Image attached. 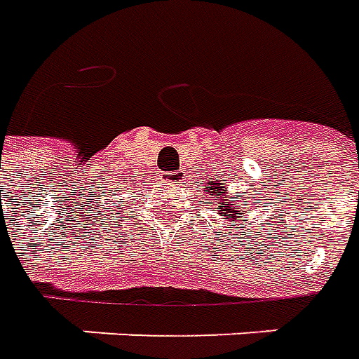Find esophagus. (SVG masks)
<instances>
[{
  "mask_svg": "<svg viewBox=\"0 0 359 359\" xmlns=\"http://www.w3.org/2000/svg\"><path fill=\"white\" fill-rule=\"evenodd\" d=\"M163 180L171 187H179L180 182H184V172L175 171V172H163Z\"/></svg>",
  "mask_w": 359,
  "mask_h": 359,
  "instance_id": "esophagus-1",
  "label": "esophagus"
}]
</instances>
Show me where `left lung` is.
Masks as SVG:
<instances>
[{
  "label": "left lung",
  "mask_w": 359,
  "mask_h": 359,
  "mask_svg": "<svg viewBox=\"0 0 359 359\" xmlns=\"http://www.w3.org/2000/svg\"><path fill=\"white\" fill-rule=\"evenodd\" d=\"M211 198L217 200V213L220 217H224L228 220H240L241 215L245 217V213H249V205H247L245 198L243 196H236L233 192L228 190L226 182H220V180H209L205 182V187H203Z\"/></svg>",
  "instance_id": "obj_1"
}]
</instances>
